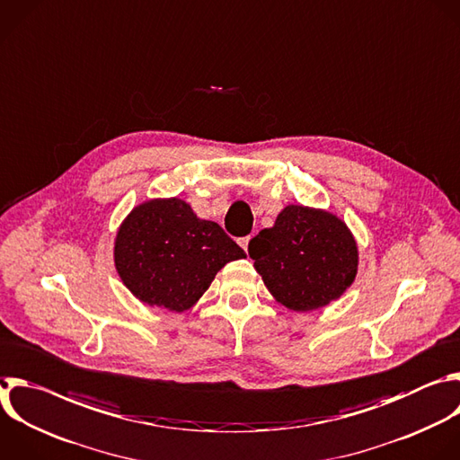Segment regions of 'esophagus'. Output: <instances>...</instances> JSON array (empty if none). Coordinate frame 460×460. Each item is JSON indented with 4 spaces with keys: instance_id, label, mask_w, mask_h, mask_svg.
<instances>
[{
    "instance_id": "34e87169",
    "label": "esophagus",
    "mask_w": 460,
    "mask_h": 460,
    "mask_svg": "<svg viewBox=\"0 0 460 460\" xmlns=\"http://www.w3.org/2000/svg\"><path fill=\"white\" fill-rule=\"evenodd\" d=\"M249 242H251V236H243V238H240L238 240V243L242 245V249L247 252V247H249Z\"/></svg>"
}]
</instances>
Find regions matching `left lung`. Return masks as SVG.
Masks as SVG:
<instances>
[{"instance_id":"1","label":"left lung","mask_w":460,"mask_h":460,"mask_svg":"<svg viewBox=\"0 0 460 460\" xmlns=\"http://www.w3.org/2000/svg\"><path fill=\"white\" fill-rule=\"evenodd\" d=\"M254 269L287 309L307 313L340 297L358 272V247L331 213L287 206L249 242Z\"/></svg>"}]
</instances>
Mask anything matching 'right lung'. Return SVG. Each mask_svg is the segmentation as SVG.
Listing matches in <instances>:
<instances>
[{
  "label": "right lung",
  "instance_id": "1",
  "mask_svg": "<svg viewBox=\"0 0 460 460\" xmlns=\"http://www.w3.org/2000/svg\"><path fill=\"white\" fill-rule=\"evenodd\" d=\"M243 249L179 200H151L131 211L115 240L124 285L144 303L182 313L209 288L215 274Z\"/></svg>",
  "mask_w": 460,
  "mask_h": 460
}]
</instances>
